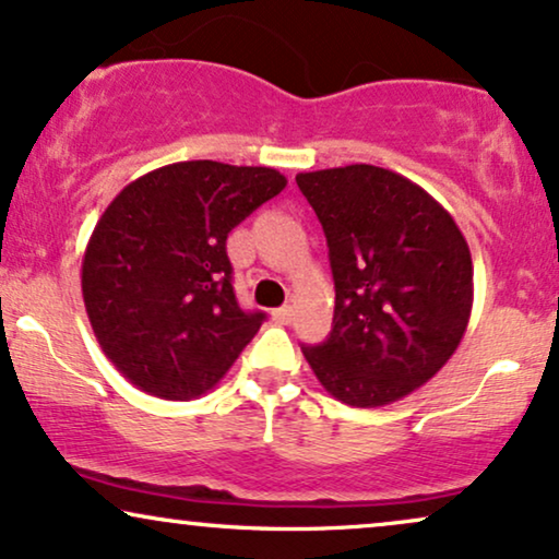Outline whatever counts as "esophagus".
<instances>
[{
  "label": "esophagus",
  "instance_id": "esophagus-1",
  "mask_svg": "<svg viewBox=\"0 0 559 559\" xmlns=\"http://www.w3.org/2000/svg\"><path fill=\"white\" fill-rule=\"evenodd\" d=\"M273 322H278V324H288L294 320V309L292 307H281V309H273Z\"/></svg>",
  "mask_w": 559,
  "mask_h": 559
}]
</instances>
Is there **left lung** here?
<instances>
[{"instance_id": "8db88e82", "label": "left lung", "mask_w": 559, "mask_h": 559, "mask_svg": "<svg viewBox=\"0 0 559 559\" xmlns=\"http://www.w3.org/2000/svg\"><path fill=\"white\" fill-rule=\"evenodd\" d=\"M335 278L330 337L301 353L332 397L381 407L407 397L454 356L472 312V255L433 195L392 169L299 173Z\"/></svg>"}]
</instances>
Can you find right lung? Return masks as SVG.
I'll return each mask as SVG.
<instances>
[{"mask_svg": "<svg viewBox=\"0 0 559 559\" xmlns=\"http://www.w3.org/2000/svg\"><path fill=\"white\" fill-rule=\"evenodd\" d=\"M284 188L273 167L193 159L112 198L84 250L82 296L103 353L133 386L201 397L255 337L265 314L239 307L227 237Z\"/></svg>", "mask_w": 559, "mask_h": 559, "instance_id": "right-lung-1", "label": "right lung"}]
</instances>
